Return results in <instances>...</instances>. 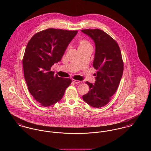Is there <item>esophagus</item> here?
I'll list each match as a JSON object with an SVG mask.
<instances>
[{
    "instance_id": "esophagus-1",
    "label": "esophagus",
    "mask_w": 151,
    "mask_h": 151,
    "mask_svg": "<svg viewBox=\"0 0 151 151\" xmlns=\"http://www.w3.org/2000/svg\"><path fill=\"white\" fill-rule=\"evenodd\" d=\"M73 81L76 83V84H81L82 83V81H78V80H73Z\"/></svg>"
}]
</instances>
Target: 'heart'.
Wrapping results in <instances>:
<instances>
[{
    "label": "heart",
    "instance_id": "b5f03b06",
    "mask_svg": "<svg viewBox=\"0 0 151 151\" xmlns=\"http://www.w3.org/2000/svg\"><path fill=\"white\" fill-rule=\"evenodd\" d=\"M90 45L89 42L85 39H83L79 41V47H83L86 45Z\"/></svg>",
    "mask_w": 151,
    "mask_h": 151
}]
</instances>
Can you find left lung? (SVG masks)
I'll list each match as a JSON object with an SVG mask.
<instances>
[{
	"label": "left lung",
	"mask_w": 151,
	"mask_h": 151,
	"mask_svg": "<svg viewBox=\"0 0 151 151\" xmlns=\"http://www.w3.org/2000/svg\"><path fill=\"white\" fill-rule=\"evenodd\" d=\"M81 31L95 42L93 66L97 70L95 84L86 82L89 90L83 99L93 108H101L110 101L120 82L124 69L121 50L117 42L101 29H86Z\"/></svg>",
	"instance_id": "left-lung-1"
}]
</instances>
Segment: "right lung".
I'll list each match as a JSON object with an SVG mask.
<instances>
[{"instance_id": "add662e5", "label": "right lung", "mask_w": 151, "mask_h": 151, "mask_svg": "<svg viewBox=\"0 0 151 151\" xmlns=\"http://www.w3.org/2000/svg\"><path fill=\"white\" fill-rule=\"evenodd\" d=\"M78 31L48 28L36 33L27 43L22 59L24 78L30 93L44 107L60 101L70 78L59 77L50 71L60 61Z\"/></svg>"}]
</instances>
